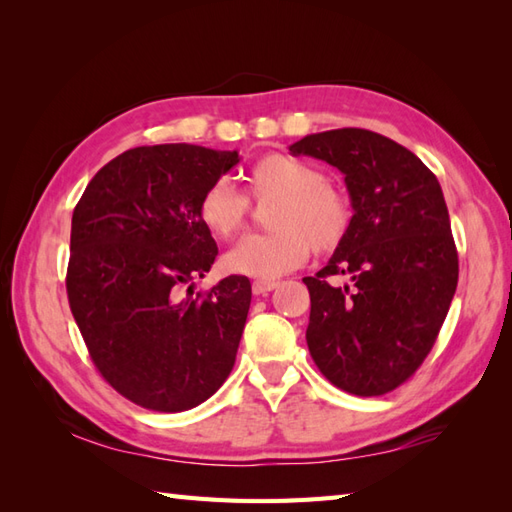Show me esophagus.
Wrapping results in <instances>:
<instances>
[{
    "instance_id": "34e87169",
    "label": "esophagus",
    "mask_w": 512,
    "mask_h": 512,
    "mask_svg": "<svg viewBox=\"0 0 512 512\" xmlns=\"http://www.w3.org/2000/svg\"><path fill=\"white\" fill-rule=\"evenodd\" d=\"M277 288V281H266V279H257L253 281V295H268L270 290Z\"/></svg>"
}]
</instances>
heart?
Here are the masks:
<instances>
[{
    "label": "heart",
    "instance_id": "b5f03b06",
    "mask_svg": "<svg viewBox=\"0 0 512 512\" xmlns=\"http://www.w3.org/2000/svg\"><path fill=\"white\" fill-rule=\"evenodd\" d=\"M255 200H273L268 226L273 233L253 235L224 255V268L233 275L275 279L306 262L312 246L328 253L339 246L352 228V202L310 162L268 154L248 173ZM250 202L226 178L204 189L198 217L217 239H233L248 222Z\"/></svg>",
    "mask_w": 512,
    "mask_h": 512
}]
</instances>
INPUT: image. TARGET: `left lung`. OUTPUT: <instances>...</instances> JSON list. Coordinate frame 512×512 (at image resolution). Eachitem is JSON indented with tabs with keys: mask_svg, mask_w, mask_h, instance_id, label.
<instances>
[{
	"mask_svg": "<svg viewBox=\"0 0 512 512\" xmlns=\"http://www.w3.org/2000/svg\"><path fill=\"white\" fill-rule=\"evenodd\" d=\"M345 176L352 228L310 290L308 350L332 385L383 396L405 383L436 343L458 288V248L438 178L387 136L343 127L290 145ZM347 274L351 284L332 287Z\"/></svg>",
	"mask_w": 512,
	"mask_h": 512,
	"instance_id": "left-lung-1",
	"label": "left lung"
}]
</instances>
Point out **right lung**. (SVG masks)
<instances>
[{
    "label": "right lung",
    "mask_w": 512,
    "mask_h": 512,
    "mask_svg": "<svg viewBox=\"0 0 512 512\" xmlns=\"http://www.w3.org/2000/svg\"><path fill=\"white\" fill-rule=\"evenodd\" d=\"M237 162V151L187 143L136 147L74 206L70 310L101 376L145 409L198 407L235 365L250 281L231 275L195 297L193 281L217 257L200 198Z\"/></svg>",
    "instance_id": "1"
}]
</instances>
